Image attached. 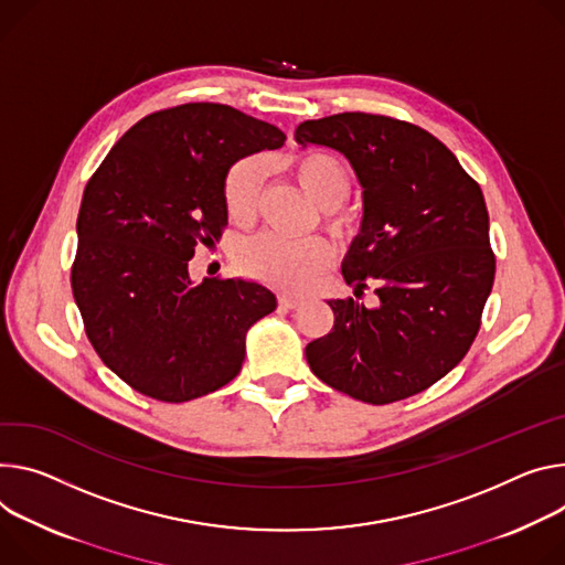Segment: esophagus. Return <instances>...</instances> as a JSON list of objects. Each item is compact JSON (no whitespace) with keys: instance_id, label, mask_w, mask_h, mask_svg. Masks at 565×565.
<instances>
[{"instance_id":"obj_1","label":"esophagus","mask_w":565,"mask_h":565,"mask_svg":"<svg viewBox=\"0 0 565 565\" xmlns=\"http://www.w3.org/2000/svg\"><path fill=\"white\" fill-rule=\"evenodd\" d=\"M299 303H301V297H297V295H279V306H281V309L292 311V309H297Z\"/></svg>"}]
</instances>
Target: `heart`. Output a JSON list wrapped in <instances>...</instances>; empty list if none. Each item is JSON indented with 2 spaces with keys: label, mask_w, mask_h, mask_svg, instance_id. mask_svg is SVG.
<instances>
[{
  "label": "heart",
  "mask_w": 565,
  "mask_h": 565,
  "mask_svg": "<svg viewBox=\"0 0 565 565\" xmlns=\"http://www.w3.org/2000/svg\"><path fill=\"white\" fill-rule=\"evenodd\" d=\"M286 169L320 207L327 210V225L342 236L351 230L353 216L340 204L351 193V173L340 158L327 150H306L286 160ZM264 182L259 158L238 160L225 175L223 204L232 223L245 227L256 218ZM331 262V245L320 238H284L262 234L245 241L236 252V266L243 275L270 286L297 290L309 284Z\"/></svg>",
  "instance_id": "b5f03b06"
}]
</instances>
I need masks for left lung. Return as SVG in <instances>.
<instances>
[{"mask_svg": "<svg viewBox=\"0 0 565 565\" xmlns=\"http://www.w3.org/2000/svg\"><path fill=\"white\" fill-rule=\"evenodd\" d=\"M295 141L340 150L363 186V230L342 275L355 297L331 299V333L306 344L333 390L385 405L428 390L471 349L493 288L495 254L480 184L428 130L342 113L303 121Z\"/></svg>", "mask_w": 565, "mask_h": 565, "instance_id": "1", "label": "left lung"}]
</instances>
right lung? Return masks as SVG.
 Listing matches in <instances>:
<instances>
[{
	"label": "right lung",
	"instance_id": "obj_1",
	"mask_svg": "<svg viewBox=\"0 0 565 565\" xmlns=\"http://www.w3.org/2000/svg\"><path fill=\"white\" fill-rule=\"evenodd\" d=\"M284 139L232 106L182 104L139 119L89 178L72 292L94 351L139 394L184 403L227 385L247 329L277 309L262 284H191L189 262L223 236L230 167Z\"/></svg>",
	"mask_w": 565,
	"mask_h": 565
}]
</instances>
